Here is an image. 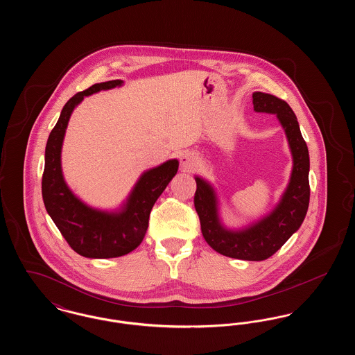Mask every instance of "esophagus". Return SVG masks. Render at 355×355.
<instances>
[{"mask_svg":"<svg viewBox=\"0 0 355 355\" xmlns=\"http://www.w3.org/2000/svg\"><path fill=\"white\" fill-rule=\"evenodd\" d=\"M180 162H181V169L184 171H191L198 162V157L194 153H185L181 155Z\"/></svg>","mask_w":355,"mask_h":355,"instance_id":"34e87169","label":"esophagus"}]
</instances>
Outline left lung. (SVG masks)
<instances>
[{"instance_id":"1","label":"left lung","mask_w":355,"mask_h":355,"mask_svg":"<svg viewBox=\"0 0 355 355\" xmlns=\"http://www.w3.org/2000/svg\"><path fill=\"white\" fill-rule=\"evenodd\" d=\"M255 112L274 113L286 132L293 154V171L286 191L270 216L243 232H229L220 226L211 186L196 177L194 206L205 241L216 252L236 259L263 261L278 252L302 225L310 200L309 150L294 112L286 101L268 93H253Z\"/></svg>"}]
</instances>
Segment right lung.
I'll return each instance as SVG.
<instances>
[{
    "label": "right lung",
    "instance_id": "obj_1",
    "mask_svg": "<svg viewBox=\"0 0 355 355\" xmlns=\"http://www.w3.org/2000/svg\"><path fill=\"white\" fill-rule=\"evenodd\" d=\"M121 84V80L101 83L73 96L65 103L45 149L42 198L46 211L69 246L86 258H116L139 246L148 230L153 205L178 170V161L170 159L144 173L119 214L94 210L69 190L61 171V146L70 114L85 96Z\"/></svg>",
    "mask_w": 355,
    "mask_h": 355
}]
</instances>
